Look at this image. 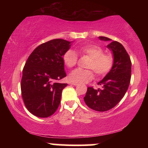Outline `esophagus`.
I'll use <instances>...</instances> for the list:
<instances>
[{"label":"esophagus","mask_w":148,"mask_h":148,"mask_svg":"<svg viewBox=\"0 0 148 148\" xmlns=\"http://www.w3.org/2000/svg\"><path fill=\"white\" fill-rule=\"evenodd\" d=\"M71 84L74 85V86H76V85H78V83H76V82H71Z\"/></svg>","instance_id":"34e87169"}]
</instances>
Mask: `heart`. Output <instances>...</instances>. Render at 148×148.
Returning a JSON list of instances; mask_svg holds the SVG:
<instances>
[{"mask_svg": "<svg viewBox=\"0 0 148 148\" xmlns=\"http://www.w3.org/2000/svg\"><path fill=\"white\" fill-rule=\"evenodd\" d=\"M80 56L90 58L87 64L88 69H76L69 74V79L72 82L86 83L94 77V71L99 77L105 76L111 71L114 62L113 56L110 53H104L99 46L89 44L83 45L77 49ZM64 64L69 68L74 67L77 63L78 55L74 51L69 49L63 55Z\"/></svg>", "mask_w": 148, "mask_h": 148, "instance_id": "heart-1", "label": "heart"}]
</instances>
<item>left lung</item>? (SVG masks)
Instances as JSON below:
<instances>
[{"label": "left lung", "mask_w": 148, "mask_h": 148, "mask_svg": "<svg viewBox=\"0 0 148 148\" xmlns=\"http://www.w3.org/2000/svg\"><path fill=\"white\" fill-rule=\"evenodd\" d=\"M101 40L111 41L106 37H99ZM107 47L113 51L114 62L112 69L98 83L101 88L88 87L84 101L91 109L106 111L116 106L128 89L131 80L132 62L129 54L120 42L112 41Z\"/></svg>", "instance_id": "1"}]
</instances>
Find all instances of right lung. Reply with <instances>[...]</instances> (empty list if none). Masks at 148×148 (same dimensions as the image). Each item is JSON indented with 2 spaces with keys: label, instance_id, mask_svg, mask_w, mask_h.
I'll return each mask as SVG.
<instances>
[{
  "label": "right lung",
  "instance_id": "obj_1",
  "mask_svg": "<svg viewBox=\"0 0 148 148\" xmlns=\"http://www.w3.org/2000/svg\"><path fill=\"white\" fill-rule=\"evenodd\" d=\"M70 42L51 40L35 49L27 59L21 81V95L30 113L47 118L56 111L62 90L67 84H60L65 77L63 55L69 50Z\"/></svg>",
  "mask_w": 148,
  "mask_h": 148
}]
</instances>
